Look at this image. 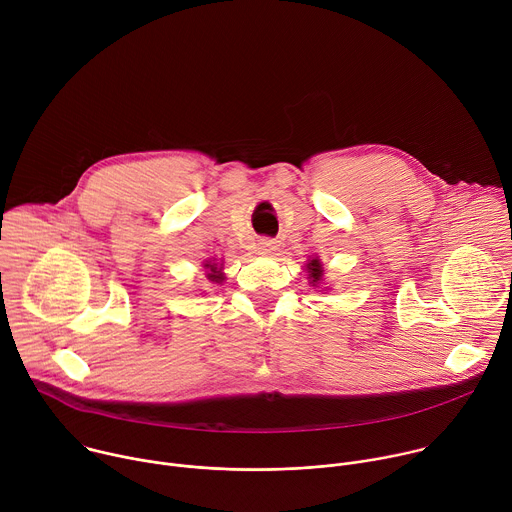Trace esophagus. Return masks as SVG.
I'll return each instance as SVG.
<instances>
[{"label":"esophagus","instance_id":"esophagus-1","mask_svg":"<svg viewBox=\"0 0 512 512\" xmlns=\"http://www.w3.org/2000/svg\"><path fill=\"white\" fill-rule=\"evenodd\" d=\"M277 251V243L271 239H261L259 241V253L261 255H273Z\"/></svg>","mask_w":512,"mask_h":512}]
</instances>
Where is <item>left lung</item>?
Here are the masks:
<instances>
[{"instance_id":"obj_1","label":"left lung","mask_w":512,"mask_h":512,"mask_svg":"<svg viewBox=\"0 0 512 512\" xmlns=\"http://www.w3.org/2000/svg\"><path fill=\"white\" fill-rule=\"evenodd\" d=\"M308 273H310V279H312V283H314V285H318V283L322 281L324 269H322V265H320V261H318V259H312V261L308 263Z\"/></svg>"}]
</instances>
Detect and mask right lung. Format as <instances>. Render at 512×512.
<instances>
[{
  "label": "right lung",
  "instance_id": "right-lung-1",
  "mask_svg": "<svg viewBox=\"0 0 512 512\" xmlns=\"http://www.w3.org/2000/svg\"><path fill=\"white\" fill-rule=\"evenodd\" d=\"M204 269L208 271L206 277H208L210 281H214V283H221V281L225 279V275H223V265L218 267L216 263H210V261H208V263H204Z\"/></svg>",
  "mask_w": 512,
  "mask_h": 512
}]
</instances>
